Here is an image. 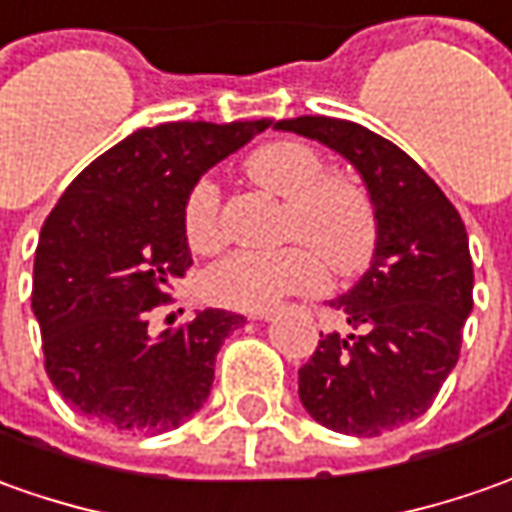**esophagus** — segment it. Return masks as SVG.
<instances>
[{"instance_id": "esophagus-1", "label": "esophagus", "mask_w": 512, "mask_h": 512, "mask_svg": "<svg viewBox=\"0 0 512 512\" xmlns=\"http://www.w3.org/2000/svg\"><path fill=\"white\" fill-rule=\"evenodd\" d=\"M250 318H256V321H267V318H273V310H262V312H250Z\"/></svg>"}]
</instances>
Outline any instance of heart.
<instances>
[{
	"label": "heart",
	"instance_id": "1",
	"mask_svg": "<svg viewBox=\"0 0 512 512\" xmlns=\"http://www.w3.org/2000/svg\"><path fill=\"white\" fill-rule=\"evenodd\" d=\"M245 171L256 185L284 200L281 250H233L208 267L202 293L219 307L270 310L279 298L324 287V261L335 276L363 270L377 248V211L369 191L344 174H327L324 157L304 140H273L248 154ZM183 231L194 250L222 239L219 188L211 180L191 185Z\"/></svg>",
	"mask_w": 512,
	"mask_h": 512
}]
</instances>
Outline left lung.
<instances>
[{
  "instance_id": "left-lung-1",
  "label": "left lung",
  "mask_w": 512,
  "mask_h": 512,
  "mask_svg": "<svg viewBox=\"0 0 512 512\" xmlns=\"http://www.w3.org/2000/svg\"><path fill=\"white\" fill-rule=\"evenodd\" d=\"M276 129L344 154L375 202L372 267L329 301L352 332L321 335L298 369V397L315 423L380 437L425 414L459 360L473 310L465 222L403 149L352 120L301 115Z\"/></svg>"
}]
</instances>
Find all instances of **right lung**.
Listing matches in <instances>:
<instances>
[{
  "instance_id": "add662e5",
  "label": "right lung",
  "mask_w": 512,
  "mask_h": 512,
  "mask_svg": "<svg viewBox=\"0 0 512 512\" xmlns=\"http://www.w3.org/2000/svg\"><path fill=\"white\" fill-rule=\"evenodd\" d=\"M273 120H177L137 129L92 160L44 219L33 312L44 369L84 417L123 434H163L200 411L216 352L245 315L205 310L149 335L191 267L183 208L191 185Z\"/></svg>"
}]
</instances>
